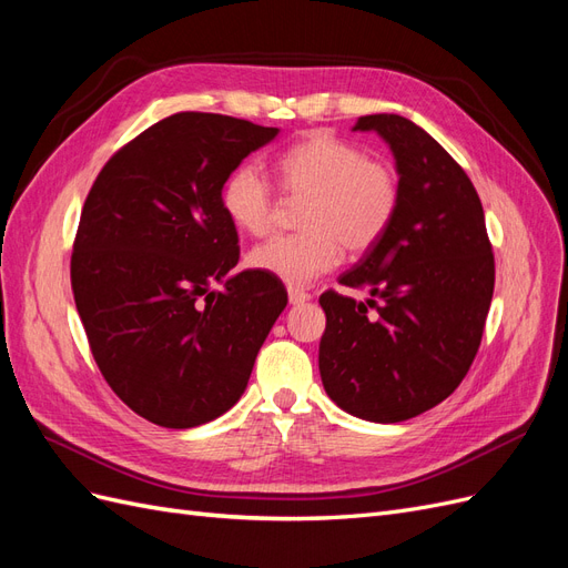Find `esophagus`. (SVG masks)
<instances>
[{"instance_id": "obj_1", "label": "esophagus", "mask_w": 568, "mask_h": 568, "mask_svg": "<svg viewBox=\"0 0 568 568\" xmlns=\"http://www.w3.org/2000/svg\"><path fill=\"white\" fill-rule=\"evenodd\" d=\"M307 301H311V294H307V291L288 286V303H291V305H303V303H307Z\"/></svg>"}]
</instances>
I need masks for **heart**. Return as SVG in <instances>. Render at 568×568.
Returning a JSON list of instances; mask_svg holds the SVG:
<instances>
[{
	"mask_svg": "<svg viewBox=\"0 0 568 568\" xmlns=\"http://www.w3.org/2000/svg\"><path fill=\"white\" fill-rule=\"evenodd\" d=\"M284 192L305 201L301 234L272 236L248 253V265L291 286H305L341 261V248L367 253L382 242L398 213L400 182L384 161L336 140L313 134L280 159ZM222 211L234 225L263 236L274 220V192L261 163H244L222 184Z\"/></svg>",
	"mask_w": 568,
	"mask_h": 568,
	"instance_id": "heart-1",
	"label": "heart"
}]
</instances>
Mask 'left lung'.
Returning a JSON list of instances; mask_svg holds the SVG:
<instances>
[{
    "label": "left lung",
    "instance_id": "left-lung-1",
    "mask_svg": "<svg viewBox=\"0 0 568 568\" xmlns=\"http://www.w3.org/2000/svg\"><path fill=\"white\" fill-rule=\"evenodd\" d=\"M353 130L388 144L400 203L382 242L338 280L369 298L320 296V374L343 412L395 424L443 403L469 372L495 263L476 189L432 134L393 113L357 118Z\"/></svg>",
    "mask_w": 568,
    "mask_h": 568
}]
</instances>
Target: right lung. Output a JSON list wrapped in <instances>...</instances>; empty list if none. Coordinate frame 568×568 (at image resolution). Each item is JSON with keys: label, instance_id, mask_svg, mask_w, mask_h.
<instances>
[{"label": "right lung", "instance_id": "obj_1", "mask_svg": "<svg viewBox=\"0 0 568 568\" xmlns=\"http://www.w3.org/2000/svg\"><path fill=\"white\" fill-rule=\"evenodd\" d=\"M277 134L175 113L120 149L84 201L71 257L78 315L113 393L153 424L225 415L286 307L280 280L234 272L239 236L220 201L239 163Z\"/></svg>", "mask_w": 568, "mask_h": 568}]
</instances>
